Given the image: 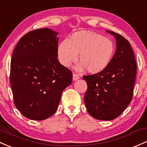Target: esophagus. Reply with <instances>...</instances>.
I'll list each match as a JSON object with an SVG mask.
<instances>
[{
  "label": "esophagus",
  "mask_w": 147,
  "mask_h": 147,
  "mask_svg": "<svg viewBox=\"0 0 147 147\" xmlns=\"http://www.w3.org/2000/svg\"><path fill=\"white\" fill-rule=\"evenodd\" d=\"M79 79H80V77L78 75H76V74H73V75H72V80H73V81H76V80H79Z\"/></svg>",
  "instance_id": "1"
}]
</instances>
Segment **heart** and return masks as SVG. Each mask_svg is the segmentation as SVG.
Wrapping results in <instances>:
<instances>
[{
	"mask_svg": "<svg viewBox=\"0 0 147 147\" xmlns=\"http://www.w3.org/2000/svg\"><path fill=\"white\" fill-rule=\"evenodd\" d=\"M114 52L111 40L91 31L73 33L67 42L62 41L57 48L58 59L64 67H69L78 59L81 63L75 67L77 71L86 69L89 73L102 72L109 65Z\"/></svg>",
	"mask_w": 147,
	"mask_h": 147,
	"instance_id": "heart-1",
	"label": "heart"
}]
</instances>
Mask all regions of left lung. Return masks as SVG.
<instances>
[{
    "label": "left lung",
    "mask_w": 147,
    "mask_h": 147,
    "mask_svg": "<svg viewBox=\"0 0 147 147\" xmlns=\"http://www.w3.org/2000/svg\"><path fill=\"white\" fill-rule=\"evenodd\" d=\"M116 39V51L109 65L99 73L84 76L87 83L84 103L88 114L98 120L118 117L131 102L137 74L135 55L126 39L106 30Z\"/></svg>",
    "instance_id": "8db88e82"
}]
</instances>
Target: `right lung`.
<instances>
[{
    "label": "right lung",
    "mask_w": 147,
    "mask_h": 147,
    "mask_svg": "<svg viewBox=\"0 0 147 147\" xmlns=\"http://www.w3.org/2000/svg\"><path fill=\"white\" fill-rule=\"evenodd\" d=\"M59 33L48 28L24 35L11 60L10 83L16 107L26 118L42 121L56 112L72 74L58 61Z\"/></svg>",
    "instance_id": "add662e5"
}]
</instances>
